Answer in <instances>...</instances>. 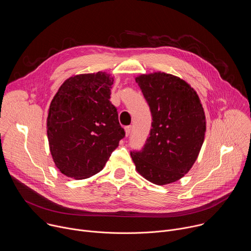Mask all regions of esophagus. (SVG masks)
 Here are the masks:
<instances>
[{
	"label": "esophagus",
	"instance_id": "34e87169",
	"mask_svg": "<svg viewBox=\"0 0 251 251\" xmlns=\"http://www.w3.org/2000/svg\"><path fill=\"white\" fill-rule=\"evenodd\" d=\"M131 130H132V126H126V127H125L126 136H129V135L131 134Z\"/></svg>",
	"mask_w": 251,
	"mask_h": 251
}]
</instances>
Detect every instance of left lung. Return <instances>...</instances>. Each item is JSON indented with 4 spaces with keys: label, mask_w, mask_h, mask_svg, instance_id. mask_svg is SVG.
Instances as JSON below:
<instances>
[{
    "label": "left lung",
    "mask_w": 251,
    "mask_h": 251,
    "mask_svg": "<svg viewBox=\"0 0 251 251\" xmlns=\"http://www.w3.org/2000/svg\"><path fill=\"white\" fill-rule=\"evenodd\" d=\"M152 114L144 147L132 151L137 172L155 185L174 183L196 162L205 133V116L197 92L165 73L136 77Z\"/></svg>",
    "instance_id": "left-lung-1"
}]
</instances>
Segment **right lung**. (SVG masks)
Wrapping results in <instances>:
<instances>
[{
  "label": "right lung",
  "mask_w": 251,
  "mask_h": 251,
  "mask_svg": "<svg viewBox=\"0 0 251 251\" xmlns=\"http://www.w3.org/2000/svg\"><path fill=\"white\" fill-rule=\"evenodd\" d=\"M113 77L106 73L66 79L54 95L48 116V138L55 166L82 180L99 173L125 137L110 101Z\"/></svg>",
  "instance_id": "obj_1"
}]
</instances>
